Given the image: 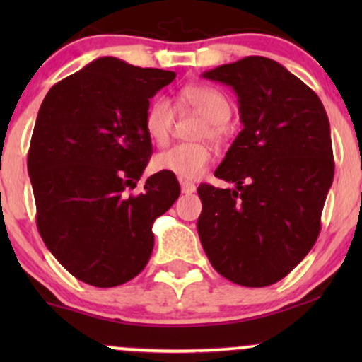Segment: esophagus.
Listing matches in <instances>:
<instances>
[{"instance_id": "34e87169", "label": "esophagus", "mask_w": 362, "mask_h": 362, "mask_svg": "<svg viewBox=\"0 0 362 362\" xmlns=\"http://www.w3.org/2000/svg\"><path fill=\"white\" fill-rule=\"evenodd\" d=\"M180 187H182V192H184V194L195 192V185L189 180H180Z\"/></svg>"}]
</instances>
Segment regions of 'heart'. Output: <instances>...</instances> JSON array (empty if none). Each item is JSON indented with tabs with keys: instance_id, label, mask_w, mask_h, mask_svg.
<instances>
[{
	"instance_id": "1",
	"label": "heart",
	"mask_w": 362,
	"mask_h": 362,
	"mask_svg": "<svg viewBox=\"0 0 362 362\" xmlns=\"http://www.w3.org/2000/svg\"><path fill=\"white\" fill-rule=\"evenodd\" d=\"M178 102L182 105L190 107L201 117L207 120L202 127L201 136L209 134L211 138H218L223 132V124L231 117V103L228 97L219 90L207 85H187L178 93ZM173 124V107L167 97H156L149 102L146 114H144V129L149 139L158 146L168 143L170 132ZM211 148L206 144H177L155 156V168L160 172H168L173 175L195 180L204 175L209 167Z\"/></svg>"
}]
</instances>
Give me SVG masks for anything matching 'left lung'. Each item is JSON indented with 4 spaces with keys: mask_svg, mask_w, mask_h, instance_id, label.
I'll return each instance as SVG.
<instances>
[{
    "mask_svg": "<svg viewBox=\"0 0 362 362\" xmlns=\"http://www.w3.org/2000/svg\"><path fill=\"white\" fill-rule=\"evenodd\" d=\"M202 78L235 90L243 129L214 172L233 189L199 185V238L228 281L271 286L318 238L334 180L327 112L310 86L269 57H243Z\"/></svg>",
    "mask_w": 362,
    "mask_h": 362,
    "instance_id": "8db88e82",
    "label": "left lung"
}]
</instances>
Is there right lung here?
Returning <instances> with one entry per match:
<instances>
[{"mask_svg": "<svg viewBox=\"0 0 362 362\" xmlns=\"http://www.w3.org/2000/svg\"><path fill=\"white\" fill-rule=\"evenodd\" d=\"M173 71L98 57L49 90L37 115L27 167L45 247L76 279L114 288L146 267L151 226L180 195L158 172L144 192L126 195L153 146L144 114Z\"/></svg>", "mask_w": 362, "mask_h": 362, "instance_id": "right-lung-1", "label": "right lung"}]
</instances>
